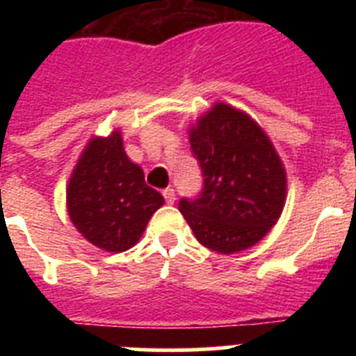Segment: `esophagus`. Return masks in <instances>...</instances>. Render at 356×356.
I'll return each mask as SVG.
<instances>
[{
    "label": "esophagus",
    "instance_id": "obj_1",
    "mask_svg": "<svg viewBox=\"0 0 356 356\" xmlns=\"http://www.w3.org/2000/svg\"><path fill=\"white\" fill-rule=\"evenodd\" d=\"M163 197H165V203H169V205H172L176 200V193H175V188L172 187H168V188H163Z\"/></svg>",
    "mask_w": 356,
    "mask_h": 356
}]
</instances>
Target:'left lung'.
<instances>
[{
	"label": "left lung",
	"instance_id": "obj_1",
	"mask_svg": "<svg viewBox=\"0 0 356 356\" xmlns=\"http://www.w3.org/2000/svg\"><path fill=\"white\" fill-rule=\"evenodd\" d=\"M191 149L203 187L178 209L197 241L225 254L257 244L278 221L287 193L271 140L246 114L217 103L191 130Z\"/></svg>",
	"mask_w": 356,
	"mask_h": 356
}]
</instances>
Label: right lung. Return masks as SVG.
<instances>
[{
	"label": "right lung",
	"instance_id": "add662e5",
	"mask_svg": "<svg viewBox=\"0 0 356 356\" xmlns=\"http://www.w3.org/2000/svg\"><path fill=\"white\" fill-rule=\"evenodd\" d=\"M162 205V194L147 187L143 169L122 149L119 131L90 140L67 187L71 221L90 244L127 251Z\"/></svg>",
	"mask_w": 356,
	"mask_h": 356
}]
</instances>
